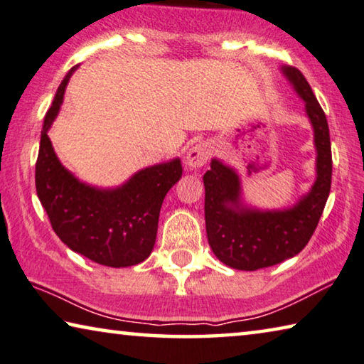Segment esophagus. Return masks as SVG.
Wrapping results in <instances>:
<instances>
[{
  "mask_svg": "<svg viewBox=\"0 0 364 364\" xmlns=\"http://www.w3.org/2000/svg\"><path fill=\"white\" fill-rule=\"evenodd\" d=\"M211 145L208 141H198L196 145H193L190 150L187 151L186 156V164L188 169H200L201 166H205L208 163V159L211 158Z\"/></svg>",
  "mask_w": 364,
  "mask_h": 364,
  "instance_id": "1",
  "label": "esophagus"
}]
</instances>
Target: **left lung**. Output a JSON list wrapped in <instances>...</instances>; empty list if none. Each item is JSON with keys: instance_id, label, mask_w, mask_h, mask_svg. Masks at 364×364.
<instances>
[{"instance_id": "left-lung-1", "label": "left lung", "mask_w": 364, "mask_h": 364, "mask_svg": "<svg viewBox=\"0 0 364 364\" xmlns=\"http://www.w3.org/2000/svg\"><path fill=\"white\" fill-rule=\"evenodd\" d=\"M281 70L305 101L314 132L316 181L294 206L258 210L243 203L237 171L211 159V169L203 176L208 242L219 261L240 271L269 267L299 255L316 229L331 192L332 154L324 111L299 69L284 65Z\"/></svg>"}]
</instances>
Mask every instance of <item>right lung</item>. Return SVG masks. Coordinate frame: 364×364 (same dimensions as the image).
<instances>
[{"label":"right lung","mask_w":364,"mask_h":364,"mask_svg":"<svg viewBox=\"0 0 364 364\" xmlns=\"http://www.w3.org/2000/svg\"><path fill=\"white\" fill-rule=\"evenodd\" d=\"M73 68L48 109L41 130L35 187L56 235L73 252L109 267H127L151 255L166 193L182 177L181 159L150 166L116 188L88 186L58 159L48 130L61 109Z\"/></svg>","instance_id":"right-lung-1"}]
</instances>
